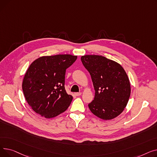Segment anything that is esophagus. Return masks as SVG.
Listing matches in <instances>:
<instances>
[{
	"instance_id": "obj_1",
	"label": "esophagus",
	"mask_w": 157,
	"mask_h": 157,
	"mask_svg": "<svg viewBox=\"0 0 157 157\" xmlns=\"http://www.w3.org/2000/svg\"><path fill=\"white\" fill-rule=\"evenodd\" d=\"M81 95V92H79V93H75V95L76 96H80Z\"/></svg>"
}]
</instances>
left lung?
Here are the masks:
<instances>
[{"instance_id": "8db88e82", "label": "left lung", "mask_w": 157, "mask_h": 157, "mask_svg": "<svg viewBox=\"0 0 157 157\" xmlns=\"http://www.w3.org/2000/svg\"><path fill=\"white\" fill-rule=\"evenodd\" d=\"M89 72L95 91L88 108L96 117L104 120L114 119L123 111L130 95L127 74L118 62L101 55L81 57Z\"/></svg>"}]
</instances>
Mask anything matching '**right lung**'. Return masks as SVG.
Returning <instances> with one entry per match:
<instances>
[{
	"label": "right lung",
	"mask_w": 157,
	"mask_h": 157,
	"mask_svg": "<svg viewBox=\"0 0 157 157\" xmlns=\"http://www.w3.org/2000/svg\"><path fill=\"white\" fill-rule=\"evenodd\" d=\"M77 56H40L29 66L22 83L25 99L36 113L52 118L67 109L72 96L65 90V75Z\"/></svg>",
	"instance_id": "right-lung-1"
}]
</instances>
